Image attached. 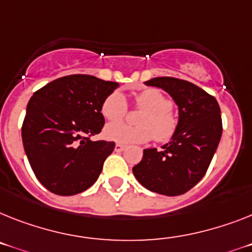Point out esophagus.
<instances>
[{"mask_svg": "<svg viewBox=\"0 0 252 252\" xmlns=\"http://www.w3.org/2000/svg\"><path fill=\"white\" fill-rule=\"evenodd\" d=\"M124 150H126V146L122 145V143H116V145H115V151L116 152H122V151H124Z\"/></svg>", "mask_w": 252, "mask_h": 252, "instance_id": "1", "label": "esophagus"}]
</instances>
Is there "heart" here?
<instances>
[{
	"instance_id": "heart-1",
	"label": "heart",
	"mask_w": 252,
	"mask_h": 252,
	"mask_svg": "<svg viewBox=\"0 0 252 252\" xmlns=\"http://www.w3.org/2000/svg\"><path fill=\"white\" fill-rule=\"evenodd\" d=\"M136 106L143 110L137 118L138 126L111 123L105 128V136L115 142L129 145L143 143L154 138L156 142H168L178 129V118L173 113L170 97L156 88H146L134 97ZM101 113L109 122H119L128 113L126 96L114 91L103 100Z\"/></svg>"
}]
</instances>
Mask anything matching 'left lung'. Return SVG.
<instances>
[{
  "instance_id": "1",
  "label": "left lung",
  "mask_w": 252,
  "mask_h": 252,
  "mask_svg": "<svg viewBox=\"0 0 252 252\" xmlns=\"http://www.w3.org/2000/svg\"><path fill=\"white\" fill-rule=\"evenodd\" d=\"M145 84L162 88L173 97L179 109L178 129L160 151L143 150L133 174L150 191L183 194L208 172L223 132L220 107L214 96L187 80L158 77Z\"/></svg>"
}]
</instances>
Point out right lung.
Here are the masks:
<instances>
[{"label": "right lung", "mask_w": 252, "mask_h": 252, "mask_svg": "<svg viewBox=\"0 0 252 252\" xmlns=\"http://www.w3.org/2000/svg\"><path fill=\"white\" fill-rule=\"evenodd\" d=\"M118 83L87 74L59 78L35 91L22 126L25 154L48 191L71 196L97 181L115 142L91 141L102 130L103 100Z\"/></svg>", "instance_id": "1"}]
</instances>
